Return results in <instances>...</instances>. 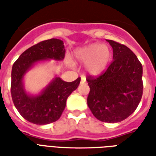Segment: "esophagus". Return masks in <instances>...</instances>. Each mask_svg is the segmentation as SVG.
Instances as JSON below:
<instances>
[{
    "label": "esophagus",
    "instance_id": "1",
    "mask_svg": "<svg viewBox=\"0 0 156 156\" xmlns=\"http://www.w3.org/2000/svg\"><path fill=\"white\" fill-rule=\"evenodd\" d=\"M85 82H86V78L83 75H82L81 76V83H85Z\"/></svg>",
    "mask_w": 156,
    "mask_h": 156
}]
</instances>
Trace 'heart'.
<instances>
[{
  "label": "heart",
  "mask_w": 156,
  "mask_h": 156,
  "mask_svg": "<svg viewBox=\"0 0 156 156\" xmlns=\"http://www.w3.org/2000/svg\"><path fill=\"white\" fill-rule=\"evenodd\" d=\"M76 59L81 63H87L86 68L91 74H99L105 70L110 58L109 48L105 45L94 43L78 49Z\"/></svg>",
  "instance_id": "1"
}]
</instances>
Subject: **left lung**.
I'll return each instance as SVG.
<instances>
[{
	"instance_id": "obj_1",
	"label": "left lung",
	"mask_w": 156,
	"mask_h": 156,
	"mask_svg": "<svg viewBox=\"0 0 156 156\" xmlns=\"http://www.w3.org/2000/svg\"><path fill=\"white\" fill-rule=\"evenodd\" d=\"M107 41L113 48L114 60L99 76H88L90 91L87 102L98 120L118 123L132 115L140 102L143 68L136 55L125 45Z\"/></svg>"
}]
</instances>
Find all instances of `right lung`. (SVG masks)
Here are the masks:
<instances>
[{"mask_svg": "<svg viewBox=\"0 0 156 156\" xmlns=\"http://www.w3.org/2000/svg\"><path fill=\"white\" fill-rule=\"evenodd\" d=\"M65 51L62 40L52 38L40 41L22 53L12 66V101L19 114L32 124H47L58 120L64 110L67 98L72 92L77 89L81 78L68 83L60 78H56L41 94L32 97L23 88V76L37 62L48 58L62 60Z\"/></svg>", "mask_w": 156, "mask_h": 156, "instance_id": "1", "label": "right lung"}]
</instances>
